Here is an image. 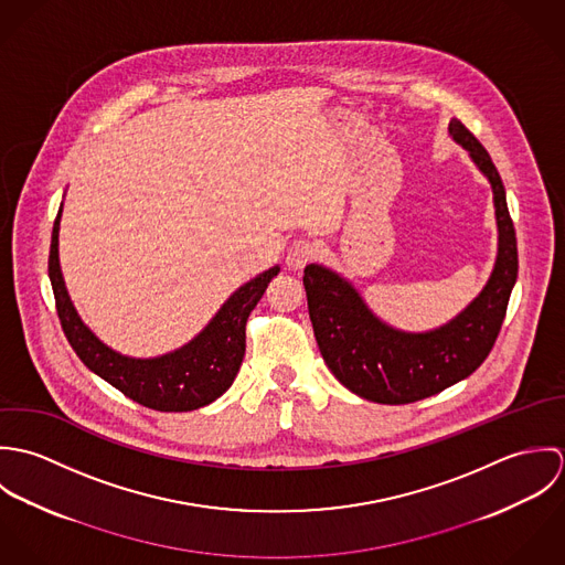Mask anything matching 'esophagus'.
I'll return each instance as SVG.
<instances>
[{
  "label": "esophagus",
  "instance_id": "34e87169",
  "mask_svg": "<svg viewBox=\"0 0 565 565\" xmlns=\"http://www.w3.org/2000/svg\"><path fill=\"white\" fill-rule=\"evenodd\" d=\"M320 256V247L318 243L309 242V239H296L289 245L287 252V265L291 269H302L305 265H309L311 260H316Z\"/></svg>",
  "mask_w": 565,
  "mask_h": 565
}]
</instances>
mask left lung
<instances>
[{
    "label": "left lung",
    "mask_w": 565,
    "mask_h": 565,
    "mask_svg": "<svg viewBox=\"0 0 565 565\" xmlns=\"http://www.w3.org/2000/svg\"><path fill=\"white\" fill-rule=\"evenodd\" d=\"M491 182L498 258L483 294L450 323L424 334L379 322L359 294L320 265L305 269L309 316L323 361L352 394L381 404L417 403L468 379L491 352L518 278V242L504 186L479 139L459 121L448 126Z\"/></svg>",
    "instance_id": "1"
}]
</instances>
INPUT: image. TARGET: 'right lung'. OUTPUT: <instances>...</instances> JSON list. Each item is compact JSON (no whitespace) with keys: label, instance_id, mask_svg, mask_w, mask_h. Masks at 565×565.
<instances>
[{"label":"right lung","instance_id":"obj_1","mask_svg":"<svg viewBox=\"0 0 565 565\" xmlns=\"http://www.w3.org/2000/svg\"><path fill=\"white\" fill-rule=\"evenodd\" d=\"M58 220L50 245V280L56 313L67 341L82 363L117 387L124 396L154 411H193L217 401L235 381L245 354V323L269 280L280 267H271L243 285L191 343L161 359H128L106 348L84 323L70 302L58 267Z\"/></svg>","mask_w":565,"mask_h":565}]
</instances>
